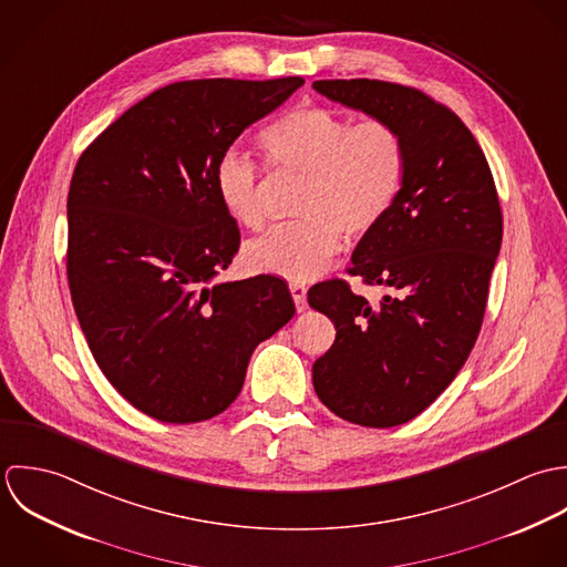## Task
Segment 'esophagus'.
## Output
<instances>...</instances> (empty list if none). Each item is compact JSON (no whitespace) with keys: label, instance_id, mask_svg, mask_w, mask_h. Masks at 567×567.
Here are the masks:
<instances>
[{"label":"esophagus","instance_id":"obj_1","mask_svg":"<svg viewBox=\"0 0 567 567\" xmlns=\"http://www.w3.org/2000/svg\"><path fill=\"white\" fill-rule=\"evenodd\" d=\"M289 291H291V298L296 302V309L298 313H302L307 309V287L305 285H298V282H291L289 285Z\"/></svg>","mask_w":567,"mask_h":567}]
</instances>
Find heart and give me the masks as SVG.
<instances>
[{
	"label": "heart",
	"instance_id": "obj_1",
	"mask_svg": "<svg viewBox=\"0 0 567 567\" xmlns=\"http://www.w3.org/2000/svg\"><path fill=\"white\" fill-rule=\"evenodd\" d=\"M274 168L305 175L300 221L249 240L245 260L254 271L305 282L318 278L341 249L343 234L361 238L383 224L405 179L408 151L399 128L368 117L352 124L331 107H293L260 133ZM221 206L238 226L265 224L260 171L229 148L215 166Z\"/></svg>",
	"mask_w": 567,
	"mask_h": 567
}]
</instances>
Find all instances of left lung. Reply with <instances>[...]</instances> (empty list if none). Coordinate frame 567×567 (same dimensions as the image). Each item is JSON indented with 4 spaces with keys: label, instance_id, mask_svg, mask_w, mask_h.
<instances>
[{
    "label": "left lung",
    "instance_id": "left-lung-1",
    "mask_svg": "<svg viewBox=\"0 0 567 567\" xmlns=\"http://www.w3.org/2000/svg\"><path fill=\"white\" fill-rule=\"evenodd\" d=\"M313 87L394 124L408 151L392 210L361 236L348 269L388 293L370 305L338 278L309 289L338 331L313 363L320 401L348 423L394 427L441 396L477 340L502 245L499 199L473 133L421 90L370 79Z\"/></svg>",
    "mask_w": 567,
    "mask_h": 567
}]
</instances>
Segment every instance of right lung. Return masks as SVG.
Returning a JSON list of instances; mask_svg holds the SVG:
<instances>
[{
  "label": "right lung",
  "mask_w": 567,
  "mask_h": 567,
  "mask_svg": "<svg viewBox=\"0 0 567 567\" xmlns=\"http://www.w3.org/2000/svg\"><path fill=\"white\" fill-rule=\"evenodd\" d=\"M305 81L202 79L126 110L81 155L68 195V280L115 390L162 423H199L238 396L249 357L296 313L285 280L213 282L240 234L217 159Z\"/></svg>",
  "instance_id": "1"
}]
</instances>
